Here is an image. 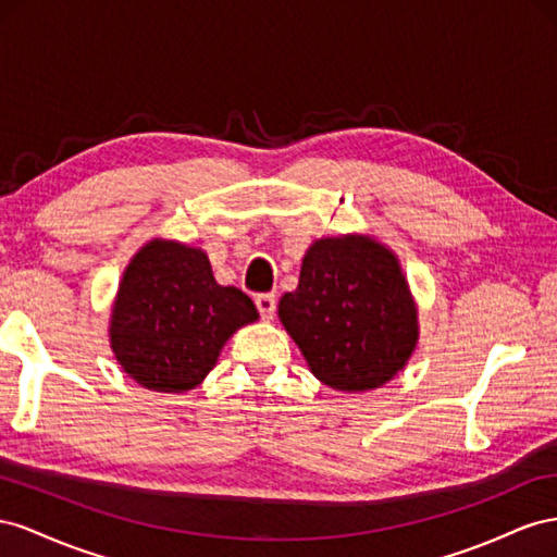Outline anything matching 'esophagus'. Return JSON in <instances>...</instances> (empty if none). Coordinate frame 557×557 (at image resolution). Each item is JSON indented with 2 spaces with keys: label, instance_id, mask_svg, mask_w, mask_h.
Instances as JSON below:
<instances>
[{
  "label": "esophagus",
  "instance_id": "34e87169",
  "mask_svg": "<svg viewBox=\"0 0 557 557\" xmlns=\"http://www.w3.org/2000/svg\"><path fill=\"white\" fill-rule=\"evenodd\" d=\"M253 304H257V310L261 312V317L265 322H270L275 317V306H277V298L275 294H259L253 298Z\"/></svg>",
  "mask_w": 557,
  "mask_h": 557
}]
</instances>
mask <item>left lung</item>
<instances>
[{"label":"left lung","mask_w":557,"mask_h":557,"mask_svg":"<svg viewBox=\"0 0 557 557\" xmlns=\"http://www.w3.org/2000/svg\"><path fill=\"white\" fill-rule=\"evenodd\" d=\"M277 314L312 375L338 392L383 387L404 371L420 338L399 259L363 233L314 240Z\"/></svg>","instance_id":"8db88e82"}]
</instances>
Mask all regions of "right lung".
<instances>
[{
	"mask_svg": "<svg viewBox=\"0 0 557 557\" xmlns=\"http://www.w3.org/2000/svg\"><path fill=\"white\" fill-rule=\"evenodd\" d=\"M257 320L251 298L219 284L200 247L151 237L123 270L109 347L137 385L182 394L208 377L237 329Z\"/></svg>",
	"mask_w": 557,
	"mask_h": 557,
	"instance_id": "add662e5",
	"label": "right lung"
}]
</instances>
